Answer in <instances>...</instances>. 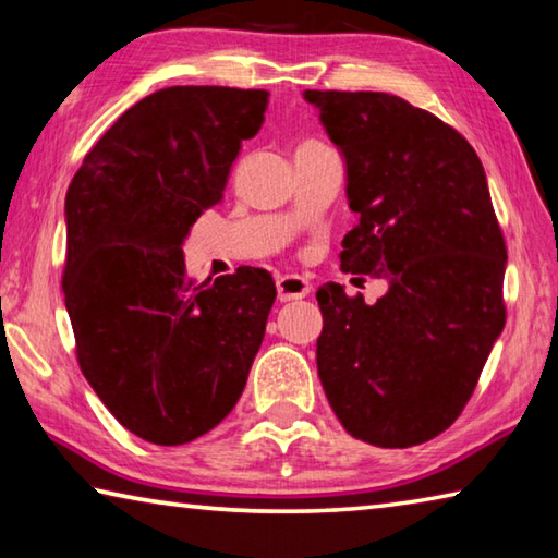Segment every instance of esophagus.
Here are the masks:
<instances>
[{"mask_svg":"<svg viewBox=\"0 0 558 558\" xmlns=\"http://www.w3.org/2000/svg\"><path fill=\"white\" fill-rule=\"evenodd\" d=\"M278 288V300L280 302H292V300H302L305 295H310V282L300 276H280L276 280Z\"/></svg>","mask_w":558,"mask_h":558,"instance_id":"34e87169","label":"esophagus"}]
</instances>
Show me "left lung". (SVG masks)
<instances>
[{"mask_svg":"<svg viewBox=\"0 0 558 558\" xmlns=\"http://www.w3.org/2000/svg\"><path fill=\"white\" fill-rule=\"evenodd\" d=\"M344 159L356 214L344 272L386 280L366 305L317 290V374L349 436L411 448L452 426L505 329L507 248L460 132L389 93L305 90Z\"/></svg>","mask_w":558,"mask_h":558,"instance_id":"obj_1","label":"left lung"}]
</instances>
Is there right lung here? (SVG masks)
<instances>
[{
	"mask_svg": "<svg viewBox=\"0 0 558 558\" xmlns=\"http://www.w3.org/2000/svg\"><path fill=\"white\" fill-rule=\"evenodd\" d=\"M268 93L172 86L122 112L65 192L63 295L78 364L137 438L184 446L241 399L276 282L239 268L196 282L182 245L221 204Z\"/></svg>",
	"mask_w": 558,
	"mask_h": 558,
	"instance_id": "right-lung-1",
	"label": "right lung"
}]
</instances>
